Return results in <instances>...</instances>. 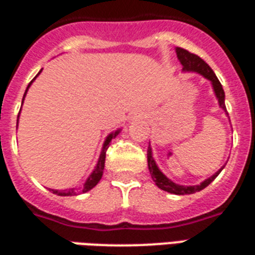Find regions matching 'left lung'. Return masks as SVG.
Masks as SVG:
<instances>
[{
  "mask_svg": "<svg viewBox=\"0 0 255 255\" xmlns=\"http://www.w3.org/2000/svg\"><path fill=\"white\" fill-rule=\"evenodd\" d=\"M176 54H177V58L180 63L182 65V71H193V73H198L201 74L202 77L206 78V79H209L212 82V86H213L214 94L217 96L218 103H220V107L222 110H225V92H224V88H222L221 83L216 77V74L213 73V70L210 69L209 65L206 63L205 61H202L201 58L196 55V54L189 53L188 50L181 49V47H176ZM147 159H148V169H149V173L152 176V180L155 181V184L159 186L160 189L165 190V192H169V193L173 194H192L196 193V192H200L204 188L209 185L210 182L213 181L214 178L217 177L220 172L224 169V167L221 168L220 170H217L213 176H210L209 178H206L205 181H202L200 185H178L176 182L170 181L169 178L165 176V174L159 169V167L156 165L155 160L152 157V149L151 145L148 147L147 151Z\"/></svg>",
  "mask_w": 255,
  "mask_h": 255,
  "instance_id": "obj_1",
  "label": "left lung"
}]
</instances>
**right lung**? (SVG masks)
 <instances>
[{"instance_id":"add662e5","label":"right lung","mask_w":255,"mask_h":255,"mask_svg":"<svg viewBox=\"0 0 255 255\" xmlns=\"http://www.w3.org/2000/svg\"><path fill=\"white\" fill-rule=\"evenodd\" d=\"M41 71H42V70H41ZM41 71H39V73H41ZM39 73L37 74V77L39 75ZM37 77H35V78H37ZM35 78H34V79H35ZM34 79H33V81H34ZM33 81L30 82L29 86H27V88H26L25 95H23V99H25L26 92H27L29 87L31 86ZM23 99H22V103H23ZM18 118H19V114H18ZM119 132H120V129H118V131L112 132V133H110V135L107 136V139H106V141H104V144H103V148H102V152H100L99 160H98V164H96L95 169L92 170V173L88 176L87 181L85 182V185H83V188H82L79 192H82V193L88 192V190L92 189V188H94V186H95L96 184L100 181V178H102V176H103L104 161H106V152H107L108 147H110V143H111V140L119 135ZM51 190H53V193L57 194V196H74V194H78V190L74 189V188H73V189H65V190H58V189H51Z\"/></svg>"}]
</instances>
